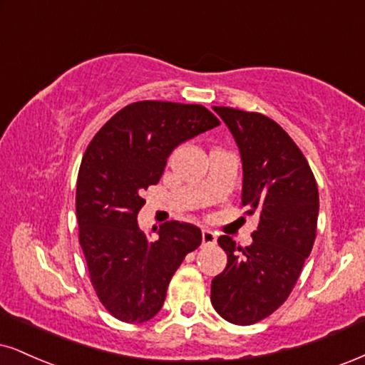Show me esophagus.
<instances>
[{
	"instance_id": "esophagus-1",
	"label": "esophagus",
	"mask_w": 365,
	"mask_h": 365,
	"mask_svg": "<svg viewBox=\"0 0 365 365\" xmlns=\"http://www.w3.org/2000/svg\"><path fill=\"white\" fill-rule=\"evenodd\" d=\"M201 238H203V245H213L215 242H217V235L211 230H203Z\"/></svg>"
}]
</instances>
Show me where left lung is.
Masks as SVG:
<instances>
[{
  "label": "left lung",
  "mask_w": 365,
  "mask_h": 365,
  "mask_svg": "<svg viewBox=\"0 0 365 365\" xmlns=\"http://www.w3.org/2000/svg\"><path fill=\"white\" fill-rule=\"evenodd\" d=\"M235 138L244 168L242 206L260 222L245 249L218 238L227 267L211 281V304L235 325H254L291 294L317 237L318 186L307 157L269 116L213 106Z\"/></svg>",
  "instance_id": "1"
}]
</instances>
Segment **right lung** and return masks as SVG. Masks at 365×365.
Masks as SVG:
<instances>
[{"instance_id":"right-lung-1","label":"right lung","mask_w":365,"mask_h":365,"mask_svg":"<svg viewBox=\"0 0 365 365\" xmlns=\"http://www.w3.org/2000/svg\"><path fill=\"white\" fill-rule=\"evenodd\" d=\"M218 125L201 105L137 101L111 116L84 152L76 187L79 244L96 296L116 320L154 318L174 272L201 245L200 228L174 220L150 240L137 215L170 152Z\"/></svg>"}]
</instances>
